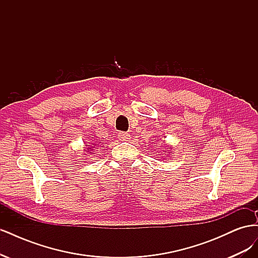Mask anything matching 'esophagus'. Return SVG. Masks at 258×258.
<instances>
[{"instance_id":"34e87169","label":"esophagus","mask_w":258,"mask_h":258,"mask_svg":"<svg viewBox=\"0 0 258 258\" xmlns=\"http://www.w3.org/2000/svg\"><path fill=\"white\" fill-rule=\"evenodd\" d=\"M118 139L122 142H127V141H130L131 136L129 134H126V132H120L118 135Z\"/></svg>"}]
</instances>
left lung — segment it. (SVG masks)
Here are the masks:
<instances>
[{
    "instance_id": "left-lung-1",
    "label": "left lung",
    "mask_w": 258,
    "mask_h": 258,
    "mask_svg": "<svg viewBox=\"0 0 258 258\" xmlns=\"http://www.w3.org/2000/svg\"><path fill=\"white\" fill-rule=\"evenodd\" d=\"M168 148H169V150L171 151V148H172V147H171V146H168ZM166 152H168V151H166ZM168 153H172V152H168ZM168 155V154H167Z\"/></svg>"
}]
</instances>
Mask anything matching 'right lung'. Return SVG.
Here are the masks:
<instances>
[{
	"mask_svg": "<svg viewBox=\"0 0 258 258\" xmlns=\"http://www.w3.org/2000/svg\"><path fill=\"white\" fill-rule=\"evenodd\" d=\"M98 144H92V146H90V145H88V148H85V150H87V151H85L86 153H87V154H92L91 153V151H92V148H96L95 146H97ZM86 146H87V145H86ZM89 151L90 153H88V152Z\"/></svg>",
	"mask_w": 258,
	"mask_h": 258,
	"instance_id": "add662e5",
	"label": "right lung"
}]
</instances>
